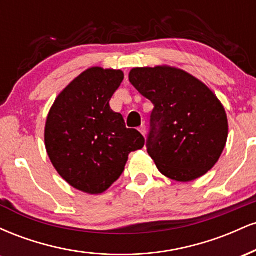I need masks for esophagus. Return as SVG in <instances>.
<instances>
[{
  "mask_svg": "<svg viewBox=\"0 0 256 256\" xmlns=\"http://www.w3.org/2000/svg\"><path fill=\"white\" fill-rule=\"evenodd\" d=\"M140 134H143V136H146V126L144 124H143V125L140 128Z\"/></svg>",
  "mask_w": 256,
  "mask_h": 256,
  "instance_id": "esophagus-1",
  "label": "esophagus"
}]
</instances>
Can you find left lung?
Instances as JSON below:
<instances>
[{
  "instance_id": "8db88e82",
  "label": "left lung",
  "mask_w": 256,
  "mask_h": 256,
  "mask_svg": "<svg viewBox=\"0 0 256 256\" xmlns=\"http://www.w3.org/2000/svg\"><path fill=\"white\" fill-rule=\"evenodd\" d=\"M128 79L154 104L146 146L158 171L186 183L212 170L228 134L225 108L216 94L167 64L132 68Z\"/></svg>"
}]
</instances>
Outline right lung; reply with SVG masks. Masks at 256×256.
<instances>
[{
    "label": "right lung",
    "instance_id": "1",
    "mask_svg": "<svg viewBox=\"0 0 256 256\" xmlns=\"http://www.w3.org/2000/svg\"><path fill=\"white\" fill-rule=\"evenodd\" d=\"M124 79L120 70L91 67L58 94L44 128L52 166L74 189L98 195L124 171L131 152L146 140L128 128L110 101Z\"/></svg>",
    "mask_w": 256,
    "mask_h": 256
}]
</instances>
